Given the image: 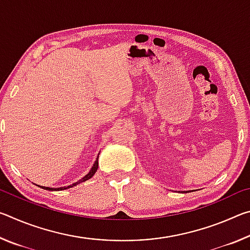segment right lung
Returning a JSON list of instances; mask_svg holds the SVG:
<instances>
[{"label": "right lung", "mask_w": 250, "mask_h": 250, "mask_svg": "<svg viewBox=\"0 0 250 250\" xmlns=\"http://www.w3.org/2000/svg\"><path fill=\"white\" fill-rule=\"evenodd\" d=\"M98 158H99V154H98V156H97V159H96V161H95L94 166H92V167L90 168L89 173H88L87 175H84L82 180H79V181L76 182V183H73V184L69 185V186H62V188H46V186H40V185H39V186H40V188H44V189H47V191H62V189L70 188H73V186H76V185L79 184V183H83V182H84V181H87V180L91 179V177L94 176V174H95V173H96V171L98 170Z\"/></svg>", "instance_id": "right-lung-1"}]
</instances>
